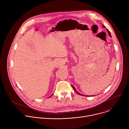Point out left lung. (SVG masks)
Listing matches in <instances>:
<instances>
[{
	"label": "left lung",
	"mask_w": 129,
	"mask_h": 129,
	"mask_svg": "<svg viewBox=\"0 0 129 129\" xmlns=\"http://www.w3.org/2000/svg\"><path fill=\"white\" fill-rule=\"evenodd\" d=\"M103 27H105L104 25H103ZM107 31H108V34H109V36L110 37H111V34H110V31H109V30H108V29H107ZM71 86H72V85H71ZM72 87L73 89H74V90H75V91L76 92H77V93H78V94H79V95H82V96H85L84 95H82V94H80V93H79L78 92H77V91L76 90V88H75V87H74V86H72ZM92 96H93V95H92Z\"/></svg>",
	"instance_id": "8db88e82"
}]
</instances>
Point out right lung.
<instances>
[{"label":"right lung","mask_w":129,"mask_h":129,"mask_svg":"<svg viewBox=\"0 0 129 129\" xmlns=\"http://www.w3.org/2000/svg\"><path fill=\"white\" fill-rule=\"evenodd\" d=\"M53 95V94H52V95ZM51 96H49V97H51Z\"/></svg>","instance_id":"obj_1"}]
</instances>
